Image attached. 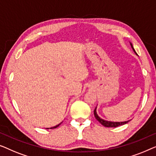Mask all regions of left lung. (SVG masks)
Listing matches in <instances>:
<instances>
[{
  "instance_id": "8db88e82",
  "label": "left lung",
  "mask_w": 156,
  "mask_h": 156,
  "mask_svg": "<svg viewBox=\"0 0 156 156\" xmlns=\"http://www.w3.org/2000/svg\"><path fill=\"white\" fill-rule=\"evenodd\" d=\"M130 44L131 46V48H132L133 51H134V53L136 54V52L133 49V45L132 44L130 43ZM94 115H95V117L96 118V119L98 120V122H99L101 124H102L103 126H105V127H117L119 126H122V125H124L125 124H126V123H128L129 121H126V122H109V121H106V120H104L102 119H101V118L99 117V116L97 114V112H96V107L95 109V110H94Z\"/></svg>"
}]
</instances>
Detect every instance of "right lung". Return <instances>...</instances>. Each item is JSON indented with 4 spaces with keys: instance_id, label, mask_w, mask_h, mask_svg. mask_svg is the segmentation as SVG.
Returning a JSON list of instances; mask_svg holds the SVG:
<instances>
[{
    "instance_id": "right-lung-1",
    "label": "right lung",
    "mask_w": 156,
    "mask_h": 156,
    "mask_svg": "<svg viewBox=\"0 0 156 156\" xmlns=\"http://www.w3.org/2000/svg\"><path fill=\"white\" fill-rule=\"evenodd\" d=\"M61 124H58V125H56V126H54V127H51V128H50V129H55V128H56V127H58V126H59V125H60ZM47 129H49V128H47Z\"/></svg>"
}]
</instances>
